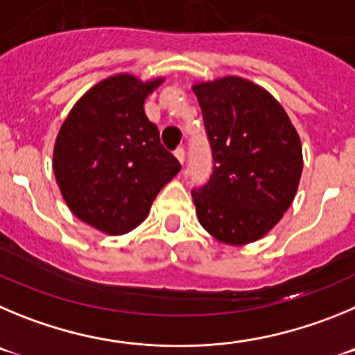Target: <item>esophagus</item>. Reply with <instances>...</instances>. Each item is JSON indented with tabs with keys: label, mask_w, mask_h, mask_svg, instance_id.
<instances>
[{
	"label": "esophagus",
	"mask_w": 355,
	"mask_h": 355,
	"mask_svg": "<svg viewBox=\"0 0 355 355\" xmlns=\"http://www.w3.org/2000/svg\"><path fill=\"white\" fill-rule=\"evenodd\" d=\"M175 157H177V161L180 162V164H184V161H185V150L184 148H177V150H175Z\"/></svg>",
	"instance_id": "34e87169"
}]
</instances>
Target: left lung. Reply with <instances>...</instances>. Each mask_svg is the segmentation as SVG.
<instances>
[{
    "label": "left lung",
    "instance_id": "obj_1",
    "mask_svg": "<svg viewBox=\"0 0 355 355\" xmlns=\"http://www.w3.org/2000/svg\"><path fill=\"white\" fill-rule=\"evenodd\" d=\"M212 146L214 171L193 189L198 221L230 245L254 242L292 205L302 146L279 102L248 79L226 76L193 86Z\"/></svg>",
    "mask_w": 355,
    "mask_h": 355
}]
</instances>
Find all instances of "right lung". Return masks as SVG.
I'll return each mask as SVG.
<instances>
[{"label": "right lung", "instance_id": "obj_1", "mask_svg": "<svg viewBox=\"0 0 355 355\" xmlns=\"http://www.w3.org/2000/svg\"><path fill=\"white\" fill-rule=\"evenodd\" d=\"M162 81L116 74L97 83L70 110L54 143L63 200L78 219L107 235L145 221L159 191L180 171L143 107Z\"/></svg>", "mask_w": 355, "mask_h": 355}]
</instances>
